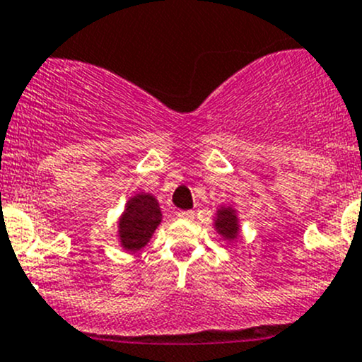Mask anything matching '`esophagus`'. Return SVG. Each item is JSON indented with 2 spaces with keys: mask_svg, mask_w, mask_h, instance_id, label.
<instances>
[{
  "mask_svg": "<svg viewBox=\"0 0 362 362\" xmlns=\"http://www.w3.org/2000/svg\"><path fill=\"white\" fill-rule=\"evenodd\" d=\"M178 217L184 218V221H192V218H194V214H192V211H178Z\"/></svg>",
  "mask_w": 362,
  "mask_h": 362,
  "instance_id": "1",
  "label": "esophagus"
}]
</instances>
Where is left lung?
<instances>
[{"label": "left lung", "instance_id": "obj_1", "mask_svg": "<svg viewBox=\"0 0 362 362\" xmlns=\"http://www.w3.org/2000/svg\"><path fill=\"white\" fill-rule=\"evenodd\" d=\"M215 228L221 235H224L226 238H235L236 233H238V224H236V217L229 208L224 210H218V217L215 221Z\"/></svg>", "mask_w": 362, "mask_h": 362}]
</instances>
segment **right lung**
Wrapping results in <instances>:
<instances>
[{
    "label": "right lung",
    "mask_w": 362,
    "mask_h": 362,
    "mask_svg": "<svg viewBox=\"0 0 362 362\" xmlns=\"http://www.w3.org/2000/svg\"><path fill=\"white\" fill-rule=\"evenodd\" d=\"M159 222L160 210L158 202L148 194L134 196L119 222L120 242L124 249L138 250L147 245Z\"/></svg>",
    "instance_id": "right-lung-1"
}]
</instances>
